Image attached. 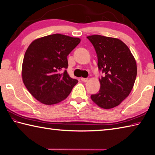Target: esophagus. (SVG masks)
I'll use <instances>...</instances> for the list:
<instances>
[{"label":"esophagus","instance_id":"34e87169","mask_svg":"<svg viewBox=\"0 0 155 155\" xmlns=\"http://www.w3.org/2000/svg\"><path fill=\"white\" fill-rule=\"evenodd\" d=\"M81 80L83 81V82H87V81H88V78H81Z\"/></svg>","mask_w":155,"mask_h":155}]
</instances>
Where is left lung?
I'll use <instances>...</instances> for the list:
<instances>
[{
  "instance_id": "1",
  "label": "left lung",
  "mask_w": 155,
  "mask_h": 155,
  "mask_svg": "<svg viewBox=\"0 0 155 155\" xmlns=\"http://www.w3.org/2000/svg\"><path fill=\"white\" fill-rule=\"evenodd\" d=\"M96 52L97 67L104 75L100 89L91 95L97 106L110 109L130 94L137 75L136 62L128 47L119 39L101 35L87 36Z\"/></svg>"
}]
</instances>
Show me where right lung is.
Listing matches in <instances>:
<instances>
[{"label":"right lung","instance_id":"obj_1","mask_svg":"<svg viewBox=\"0 0 155 155\" xmlns=\"http://www.w3.org/2000/svg\"><path fill=\"white\" fill-rule=\"evenodd\" d=\"M80 42L78 38L55 34L30 45L22 64V78L28 91L39 102L47 105L60 102L78 83L67 73V56Z\"/></svg>","mask_w":155,"mask_h":155}]
</instances>
